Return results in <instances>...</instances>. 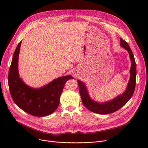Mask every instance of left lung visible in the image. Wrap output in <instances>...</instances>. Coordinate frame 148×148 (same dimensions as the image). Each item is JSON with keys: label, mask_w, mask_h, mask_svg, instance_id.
Segmentation results:
<instances>
[{"label": "left lung", "mask_w": 148, "mask_h": 148, "mask_svg": "<svg viewBox=\"0 0 148 148\" xmlns=\"http://www.w3.org/2000/svg\"><path fill=\"white\" fill-rule=\"evenodd\" d=\"M120 45L128 51L131 62V66L130 71V80L128 83L125 91L122 94L118 95L109 101L99 103L90 98L85 84L79 80H77L83 105L87 109L94 113L102 114L114 113L125 105L134 94L136 80V64L135 59L129 45L122 38H121Z\"/></svg>", "instance_id": "1"}]
</instances>
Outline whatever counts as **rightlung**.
I'll return each mask as SVG.
<instances>
[{
	"mask_svg": "<svg viewBox=\"0 0 148 148\" xmlns=\"http://www.w3.org/2000/svg\"><path fill=\"white\" fill-rule=\"evenodd\" d=\"M21 41L19 42L12 57L9 70L8 85L14 103L25 112L38 117L51 114L60 103V97L65 83L74 79L71 75L54 79L40 88H33L20 78L18 62Z\"/></svg>",
	"mask_w": 148,
	"mask_h": 148,
	"instance_id": "1",
	"label": "right lung"
}]
</instances>
